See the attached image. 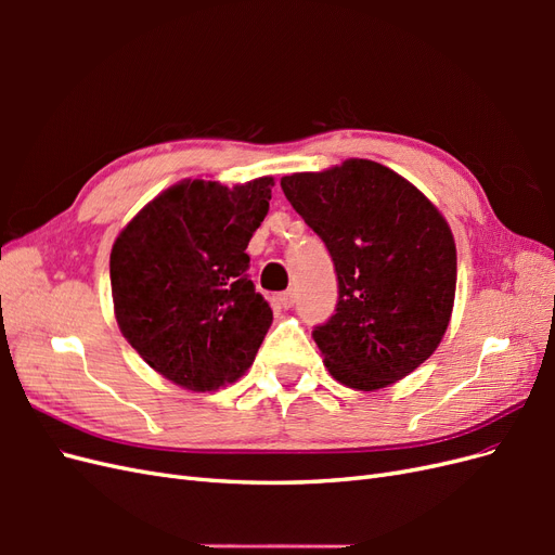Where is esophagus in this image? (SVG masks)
Instances as JSON below:
<instances>
[{"mask_svg":"<svg viewBox=\"0 0 555 555\" xmlns=\"http://www.w3.org/2000/svg\"><path fill=\"white\" fill-rule=\"evenodd\" d=\"M278 304H280V308H284V310L294 308V304H296V292H294V289L282 292V294L278 296Z\"/></svg>","mask_w":555,"mask_h":555,"instance_id":"34e87169","label":"esophagus"}]
</instances>
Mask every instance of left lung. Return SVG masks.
Masks as SVG:
<instances>
[{
  "label": "left lung",
  "instance_id": "1",
  "mask_svg": "<svg viewBox=\"0 0 555 555\" xmlns=\"http://www.w3.org/2000/svg\"><path fill=\"white\" fill-rule=\"evenodd\" d=\"M280 188L338 278L335 312L312 331L328 373L361 391L410 375L440 345L456 294V245L442 215L371 159L284 176Z\"/></svg>",
  "mask_w": 555,
  "mask_h": 555
}]
</instances>
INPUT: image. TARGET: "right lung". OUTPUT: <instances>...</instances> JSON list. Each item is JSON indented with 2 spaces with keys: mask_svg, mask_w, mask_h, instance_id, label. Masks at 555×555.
<instances>
[{
  "mask_svg": "<svg viewBox=\"0 0 555 555\" xmlns=\"http://www.w3.org/2000/svg\"><path fill=\"white\" fill-rule=\"evenodd\" d=\"M271 188L273 178L233 190L180 182L150 201L113 245L117 324L150 367L184 389L215 391L241 377L273 322L245 251Z\"/></svg>",
  "mask_w": 555,
  "mask_h": 555,
  "instance_id": "obj_1",
  "label": "right lung"
}]
</instances>
